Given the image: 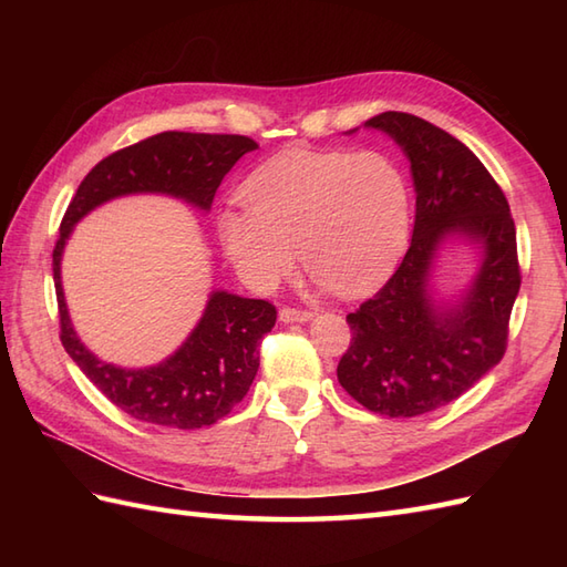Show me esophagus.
I'll list each match as a JSON object with an SVG mask.
<instances>
[{
    "mask_svg": "<svg viewBox=\"0 0 567 567\" xmlns=\"http://www.w3.org/2000/svg\"><path fill=\"white\" fill-rule=\"evenodd\" d=\"M311 317H315V311H309V309H299V307H282L280 309V321H285V323L309 321Z\"/></svg>",
    "mask_w": 567,
    "mask_h": 567,
    "instance_id": "34e87169",
    "label": "esophagus"
}]
</instances>
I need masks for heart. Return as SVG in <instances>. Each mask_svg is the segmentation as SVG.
<instances>
[{"instance_id":"1","label":"heart","mask_w":567,"mask_h":567,"mask_svg":"<svg viewBox=\"0 0 567 567\" xmlns=\"http://www.w3.org/2000/svg\"><path fill=\"white\" fill-rule=\"evenodd\" d=\"M246 209L219 216V238L256 290L295 270L297 250L311 275L355 297L378 287L400 260L412 221V192L382 151L277 153L240 189Z\"/></svg>"}]
</instances>
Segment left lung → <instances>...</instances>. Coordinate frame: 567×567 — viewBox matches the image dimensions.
Masks as SVG:
<instances>
[{
  "instance_id": "obj_1",
  "label": "left lung",
  "mask_w": 567,
  "mask_h": 567,
  "mask_svg": "<svg viewBox=\"0 0 567 567\" xmlns=\"http://www.w3.org/2000/svg\"><path fill=\"white\" fill-rule=\"evenodd\" d=\"M365 124L390 134L412 163L416 219L400 268L346 317L351 343L336 375L370 412L419 416L457 400L507 353L522 285L516 226L497 179L449 131L406 112ZM451 230L483 239L486 260L464 307L441 316L425 299V275Z\"/></svg>"
}]
</instances>
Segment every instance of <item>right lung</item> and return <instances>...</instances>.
Returning a JSON list of instances; mask_svg holds the SVG:
<instances>
[{
    "instance_id": "1",
    "label": "right lung",
    "mask_w": 567,
    "mask_h": 567,
    "mask_svg": "<svg viewBox=\"0 0 567 567\" xmlns=\"http://www.w3.org/2000/svg\"><path fill=\"white\" fill-rule=\"evenodd\" d=\"M258 143L236 134L163 131L106 155L84 175L70 199L53 248V280L60 341L78 368L106 400L128 416L155 426H212L244 400L260 365L258 346L275 327L277 309L268 299L214 292L199 327L179 351L148 370H124L94 358L70 327L60 256L72 224L97 204L131 192H165L202 209L212 207L224 175Z\"/></svg>"
}]
</instances>
